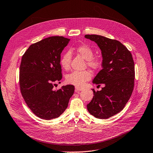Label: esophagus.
<instances>
[{"instance_id":"obj_1","label":"esophagus","mask_w":153,"mask_h":153,"mask_svg":"<svg viewBox=\"0 0 153 153\" xmlns=\"http://www.w3.org/2000/svg\"><path fill=\"white\" fill-rule=\"evenodd\" d=\"M82 90H83V88L79 87V86H76V88H75V91H76V92H78V91H82Z\"/></svg>"}]
</instances>
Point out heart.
<instances>
[{
    "mask_svg": "<svg viewBox=\"0 0 153 153\" xmlns=\"http://www.w3.org/2000/svg\"><path fill=\"white\" fill-rule=\"evenodd\" d=\"M76 53L80 55L85 59L86 65L92 70L97 71L99 69L102 65V61L99 58L95 57L94 51L93 49L87 44H81L73 49ZM71 60V54L69 51L64 52L60 59L61 67L65 70H68L70 68ZM92 77V74L90 71L85 70L82 71H73L66 77V81L68 84L76 86L81 87L85 84L90 81Z\"/></svg>",
    "mask_w": 153,
    "mask_h": 153,
    "instance_id": "heart-1",
    "label": "heart"
}]
</instances>
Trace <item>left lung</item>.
<instances>
[{
  "label": "left lung",
  "instance_id": "obj_1",
  "mask_svg": "<svg viewBox=\"0 0 153 153\" xmlns=\"http://www.w3.org/2000/svg\"><path fill=\"white\" fill-rule=\"evenodd\" d=\"M85 37L98 44L103 58V68L93 82L105 85L100 91L92 90L94 97L87 109L95 117L107 119L121 111L130 99L134 87V62L130 51L120 41L98 35Z\"/></svg>",
  "mask_w": 153,
  "mask_h": 153
}]
</instances>
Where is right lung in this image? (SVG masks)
<instances>
[{"label": "right lung", "mask_w": 153, "mask_h": 153, "mask_svg": "<svg viewBox=\"0 0 153 153\" xmlns=\"http://www.w3.org/2000/svg\"><path fill=\"white\" fill-rule=\"evenodd\" d=\"M70 41L53 36L32 44L23 54L19 67V88L23 99L34 114L44 120L60 116L68 107L74 86L54 90L62 78L60 55Z\"/></svg>", "instance_id": "add662e5"}]
</instances>
